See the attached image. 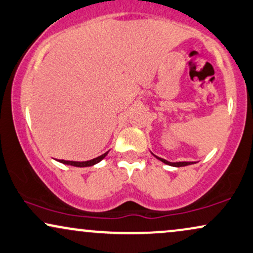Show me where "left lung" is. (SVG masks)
I'll list each match as a JSON object with an SVG mask.
<instances>
[{
  "label": "left lung",
  "mask_w": 253,
  "mask_h": 253,
  "mask_svg": "<svg viewBox=\"0 0 253 253\" xmlns=\"http://www.w3.org/2000/svg\"><path fill=\"white\" fill-rule=\"evenodd\" d=\"M153 154V153H152ZM154 156V154H153ZM157 158V159H159L160 161H163L164 164H166V165H169V166H173V167H182V166H187V165H192V164H196L193 163V161H178V163H171V161H167L166 159H163V158H159L157 156H154Z\"/></svg>",
  "instance_id": "obj_1"
}]
</instances>
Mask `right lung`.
Wrapping results in <instances>:
<instances>
[{
  "label": "right lung",
  "instance_id": "1",
  "mask_svg": "<svg viewBox=\"0 0 253 253\" xmlns=\"http://www.w3.org/2000/svg\"><path fill=\"white\" fill-rule=\"evenodd\" d=\"M108 154V152H106V153L101 154V156L94 158V159H90V160H87V161H71V160H57L59 163L61 164H65V165H71V166H75V167H88V166H93L95 165V164L100 163L103 158Z\"/></svg>",
  "mask_w": 253,
  "mask_h": 253
}]
</instances>
